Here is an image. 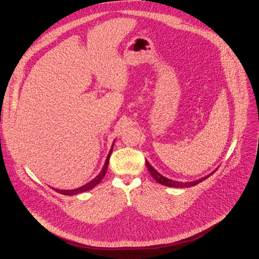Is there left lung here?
Returning <instances> with one entry per match:
<instances>
[{
  "instance_id": "8db88e82",
  "label": "left lung",
  "mask_w": 259,
  "mask_h": 259,
  "mask_svg": "<svg viewBox=\"0 0 259 259\" xmlns=\"http://www.w3.org/2000/svg\"><path fill=\"white\" fill-rule=\"evenodd\" d=\"M146 166H147V168H148V170H149V172L150 174L152 175V177L159 183V184H161V185H165V186H168V187H177V188H184V187H192V186H196L197 184H199V183H201L202 182L203 180H205L206 178H208L211 174H213V172H211V174H209V175H207V176H205V177H203V178H201L200 180H197V181H195V182H190V183H180V182H175V181H172V180H169V179H167V178H165L164 176H162L161 174H159V172H157L150 164H149V162L146 160Z\"/></svg>"
}]
</instances>
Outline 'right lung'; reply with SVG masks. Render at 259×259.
<instances>
[{
  "label": "right lung",
  "instance_id": "right-lung-1",
  "mask_svg": "<svg viewBox=\"0 0 259 259\" xmlns=\"http://www.w3.org/2000/svg\"><path fill=\"white\" fill-rule=\"evenodd\" d=\"M112 149H113V147L111 148L110 153L108 154V157H107V159H106V162H105V164H104V166H103L101 172H99L98 176L95 177L92 181H90L89 183H87V185H84V186H82V187H80V188H78V189H75V190H58V189H56V192L60 193V194H62V195H66V196H72V195H77V194H80V193H83V192H85V191H88V190L92 189L93 187H95L97 184H99L100 181H101V180L103 179V177L105 176L106 171H107L108 164H109V159H110V155H111ZM54 190H55V189H54Z\"/></svg>",
  "mask_w": 259,
  "mask_h": 259
}]
</instances>
